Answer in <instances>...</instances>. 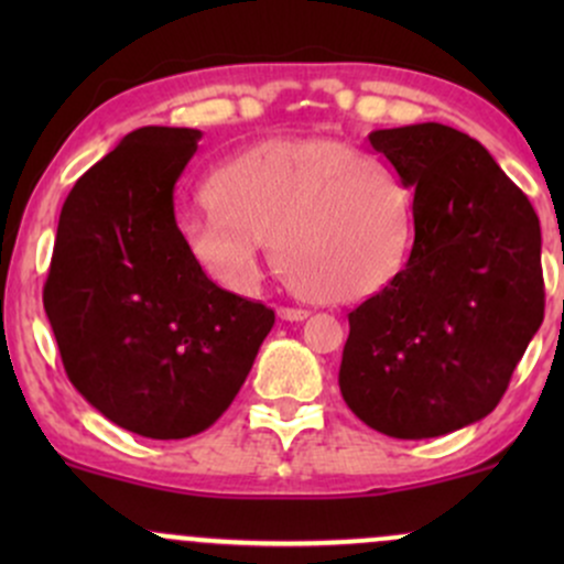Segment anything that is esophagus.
Masks as SVG:
<instances>
[{
	"mask_svg": "<svg viewBox=\"0 0 564 564\" xmlns=\"http://www.w3.org/2000/svg\"><path fill=\"white\" fill-rule=\"evenodd\" d=\"M307 310H302V307H278V318L281 321H291V323H300V321H304L307 318Z\"/></svg>",
	"mask_w": 564,
	"mask_h": 564,
	"instance_id": "1",
	"label": "esophagus"
}]
</instances>
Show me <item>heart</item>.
Listing matches in <instances>:
<instances>
[{
	"instance_id": "1",
	"label": "heart",
	"mask_w": 564,
	"mask_h": 564,
	"mask_svg": "<svg viewBox=\"0 0 564 564\" xmlns=\"http://www.w3.org/2000/svg\"><path fill=\"white\" fill-rule=\"evenodd\" d=\"M209 209L180 223L193 262L232 291H254L262 241L300 294L364 302L390 286L413 241V198L390 166L339 140H264L206 185Z\"/></svg>"
}]
</instances>
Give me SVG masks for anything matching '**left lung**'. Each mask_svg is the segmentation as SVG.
Listing matches in <instances>:
<instances>
[{
  "mask_svg": "<svg viewBox=\"0 0 564 564\" xmlns=\"http://www.w3.org/2000/svg\"><path fill=\"white\" fill-rule=\"evenodd\" d=\"M368 140L413 187V246L390 286L349 313L339 390L381 435H448L494 411L539 332V215L458 129L426 121Z\"/></svg>",
  "mask_w": 564,
  "mask_h": 564,
  "instance_id": "8db88e82",
  "label": "left lung"
}]
</instances>
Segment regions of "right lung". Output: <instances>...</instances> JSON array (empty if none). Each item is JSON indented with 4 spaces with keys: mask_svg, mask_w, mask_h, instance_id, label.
<instances>
[{
    "mask_svg": "<svg viewBox=\"0 0 564 564\" xmlns=\"http://www.w3.org/2000/svg\"><path fill=\"white\" fill-rule=\"evenodd\" d=\"M198 140V129L142 127L84 172L63 204L42 294L70 384L153 440L209 430L275 323L185 251L174 183Z\"/></svg>",
    "mask_w": 564,
    "mask_h": 564,
    "instance_id": "1",
    "label": "right lung"
}]
</instances>
